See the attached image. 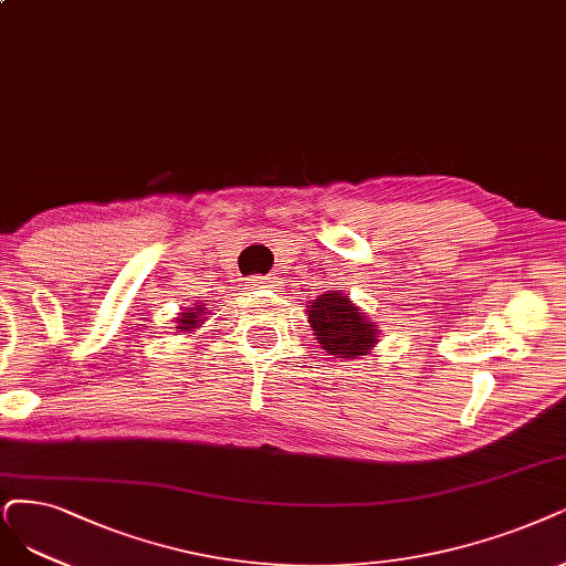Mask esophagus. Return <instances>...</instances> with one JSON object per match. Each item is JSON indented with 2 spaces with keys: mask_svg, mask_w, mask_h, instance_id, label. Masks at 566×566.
Instances as JSON below:
<instances>
[{
  "mask_svg": "<svg viewBox=\"0 0 566 566\" xmlns=\"http://www.w3.org/2000/svg\"><path fill=\"white\" fill-rule=\"evenodd\" d=\"M249 291H263V289H275L277 282L275 277H263V275H256V277H249L247 284H244Z\"/></svg>",
  "mask_w": 566,
  "mask_h": 566,
  "instance_id": "34e87169",
  "label": "esophagus"
}]
</instances>
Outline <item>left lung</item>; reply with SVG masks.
<instances>
[{
  "label": "left lung",
  "mask_w": 566,
  "mask_h": 566,
  "mask_svg": "<svg viewBox=\"0 0 566 566\" xmlns=\"http://www.w3.org/2000/svg\"><path fill=\"white\" fill-rule=\"evenodd\" d=\"M307 322L333 359L364 357L378 343V326L343 291H326L310 303Z\"/></svg>",
  "instance_id": "obj_1"
}]
</instances>
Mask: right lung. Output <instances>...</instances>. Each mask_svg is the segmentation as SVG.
<instances>
[{
    "label": "right lung",
    "instance_id": "add662e5",
    "mask_svg": "<svg viewBox=\"0 0 566 566\" xmlns=\"http://www.w3.org/2000/svg\"><path fill=\"white\" fill-rule=\"evenodd\" d=\"M205 307L202 305H196V307H188L186 312H179V319H177V326L181 333H191L193 328H198L202 324L205 317H200V312Z\"/></svg>",
    "mask_w": 566,
    "mask_h": 566
}]
</instances>
